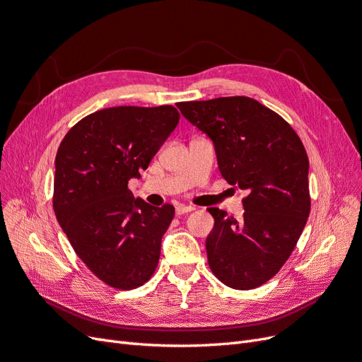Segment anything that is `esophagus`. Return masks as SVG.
I'll return each mask as SVG.
<instances>
[{
    "label": "esophagus",
    "mask_w": 362,
    "mask_h": 362,
    "mask_svg": "<svg viewBox=\"0 0 362 362\" xmlns=\"http://www.w3.org/2000/svg\"><path fill=\"white\" fill-rule=\"evenodd\" d=\"M192 211H194L193 206H185V205H180V206H177V209H175L177 215H184V214H189V212H192Z\"/></svg>",
    "instance_id": "34e87169"
}]
</instances>
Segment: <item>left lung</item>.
Returning a JSON list of instances; mask_svg holds the SVG:
<instances>
[{"label": "left lung", "instance_id": "1", "mask_svg": "<svg viewBox=\"0 0 362 362\" xmlns=\"http://www.w3.org/2000/svg\"><path fill=\"white\" fill-rule=\"evenodd\" d=\"M181 114L215 147L223 178L247 192L243 218L208 208L214 228L208 263L224 285L252 290L294 251L310 212L309 158L294 129L248 96L178 103Z\"/></svg>", "mask_w": 362, "mask_h": 362}]
</instances>
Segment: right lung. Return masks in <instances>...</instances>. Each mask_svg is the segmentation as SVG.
<instances>
[{
  "instance_id": "1",
  "label": "right lung",
  "mask_w": 362,
  "mask_h": 362,
  "mask_svg": "<svg viewBox=\"0 0 362 362\" xmlns=\"http://www.w3.org/2000/svg\"><path fill=\"white\" fill-rule=\"evenodd\" d=\"M180 122L172 105L111 107L86 115L54 160L53 209L88 269L117 290L146 284L175 208L135 199L131 178L146 170Z\"/></svg>"
}]
</instances>
